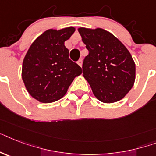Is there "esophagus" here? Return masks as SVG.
I'll return each mask as SVG.
<instances>
[{
	"label": "esophagus",
	"mask_w": 156,
	"mask_h": 156,
	"mask_svg": "<svg viewBox=\"0 0 156 156\" xmlns=\"http://www.w3.org/2000/svg\"><path fill=\"white\" fill-rule=\"evenodd\" d=\"M77 64H79L80 67H82V64H83V60H82V59H80V60L77 61Z\"/></svg>",
	"instance_id": "1"
}]
</instances>
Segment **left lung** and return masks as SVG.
<instances>
[{"label":"left lung","instance_id":"obj_1","mask_svg":"<svg viewBox=\"0 0 156 156\" xmlns=\"http://www.w3.org/2000/svg\"><path fill=\"white\" fill-rule=\"evenodd\" d=\"M88 50L83 62V76L94 96L103 103L122 100L136 80V64L127 48L116 37L100 28L78 29Z\"/></svg>","mask_w":156,"mask_h":156}]
</instances>
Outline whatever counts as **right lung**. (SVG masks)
I'll list each match as a JSON object with an SVG mask.
<instances>
[{
    "label": "right lung",
    "instance_id": "1",
    "mask_svg": "<svg viewBox=\"0 0 156 156\" xmlns=\"http://www.w3.org/2000/svg\"><path fill=\"white\" fill-rule=\"evenodd\" d=\"M75 28L48 29L31 44L22 64V80L27 91L41 103L60 100L82 73L80 67L69 59L64 42L75 32Z\"/></svg>",
    "mask_w": 156,
    "mask_h": 156
}]
</instances>
